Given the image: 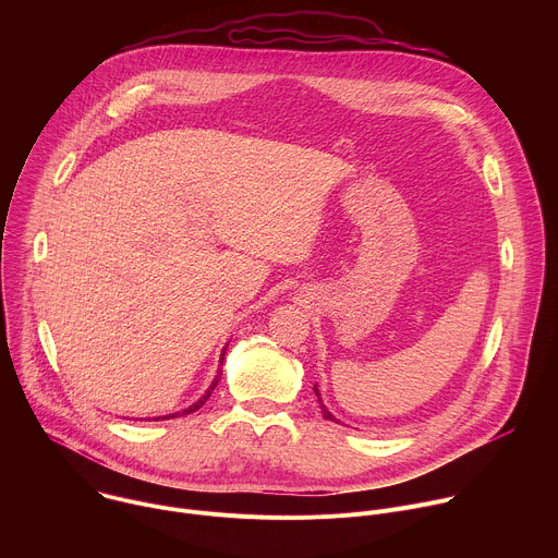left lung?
<instances>
[{
  "instance_id": "8db88e82",
  "label": "left lung",
  "mask_w": 558,
  "mask_h": 558,
  "mask_svg": "<svg viewBox=\"0 0 558 558\" xmlns=\"http://www.w3.org/2000/svg\"><path fill=\"white\" fill-rule=\"evenodd\" d=\"M313 390H315V395H317V402H320V409H323V417H325V420H331V422H338V420H336V417L329 413V409L323 404V397H320V390H317V384L313 386Z\"/></svg>"
}]
</instances>
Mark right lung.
<instances>
[{"label": "right lung", "instance_id": "obj_1", "mask_svg": "<svg viewBox=\"0 0 558 558\" xmlns=\"http://www.w3.org/2000/svg\"><path fill=\"white\" fill-rule=\"evenodd\" d=\"M222 357H225V349H222V355H220V364H222ZM220 373H222V368H218V375H216V377H214V381H211V386H209V388H207V392H205V395H203V397H201V400H198V402H196V404H192V407H190V409H185V411H183V413H181V415H190V413H196V411H198V409H201V407H203V404H205V402H207V397H209V395H211V390H214V388H216V384H218V379H220ZM174 415H179V413H174ZM174 415H168V417H174ZM168 417H163V420H168ZM156 420H158V417H156Z\"/></svg>", "mask_w": 558, "mask_h": 558}]
</instances>
